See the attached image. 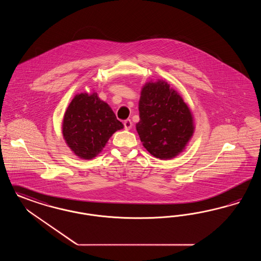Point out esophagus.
<instances>
[{"label":"esophagus","instance_id":"1","mask_svg":"<svg viewBox=\"0 0 261 261\" xmlns=\"http://www.w3.org/2000/svg\"><path fill=\"white\" fill-rule=\"evenodd\" d=\"M123 124H124V129H125V130H130V129L132 128V126H133L132 121H131L130 119H126V120H124Z\"/></svg>","mask_w":261,"mask_h":261}]
</instances>
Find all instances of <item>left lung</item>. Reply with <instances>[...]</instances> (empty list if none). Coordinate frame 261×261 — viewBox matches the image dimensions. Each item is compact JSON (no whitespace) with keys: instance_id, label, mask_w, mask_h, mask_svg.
<instances>
[{"instance_id":"obj_1","label":"left lung","mask_w":261,"mask_h":261,"mask_svg":"<svg viewBox=\"0 0 261 261\" xmlns=\"http://www.w3.org/2000/svg\"><path fill=\"white\" fill-rule=\"evenodd\" d=\"M137 132L146 150L159 159L179 154L193 135V117L188 105L164 81L146 83L139 101Z\"/></svg>"}]
</instances>
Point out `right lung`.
<instances>
[{"label": "right lung", "instance_id": "right-lung-1", "mask_svg": "<svg viewBox=\"0 0 261 261\" xmlns=\"http://www.w3.org/2000/svg\"><path fill=\"white\" fill-rule=\"evenodd\" d=\"M122 128L111 107L95 92L75 95L63 118L65 142L83 159L97 156L112 135Z\"/></svg>", "mask_w": 261, "mask_h": 261}]
</instances>
